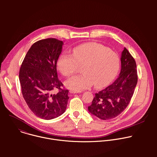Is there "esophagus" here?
Listing matches in <instances>:
<instances>
[{
	"instance_id": "1",
	"label": "esophagus",
	"mask_w": 157,
	"mask_h": 157,
	"mask_svg": "<svg viewBox=\"0 0 157 157\" xmlns=\"http://www.w3.org/2000/svg\"><path fill=\"white\" fill-rule=\"evenodd\" d=\"M70 93H71V94H76V93H80L81 91H71V90H70Z\"/></svg>"
}]
</instances>
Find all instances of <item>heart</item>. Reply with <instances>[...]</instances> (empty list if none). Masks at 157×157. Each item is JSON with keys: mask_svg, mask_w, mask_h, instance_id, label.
Returning <instances> with one entry per match:
<instances>
[{"mask_svg": "<svg viewBox=\"0 0 157 157\" xmlns=\"http://www.w3.org/2000/svg\"><path fill=\"white\" fill-rule=\"evenodd\" d=\"M78 64H83L84 73L74 76L64 82L65 86L75 91H81L92 86H107L116 76L119 67L118 55L101 44L89 42L75 47L71 54L63 53L57 61V68L64 76L74 74Z\"/></svg>", "mask_w": 157, "mask_h": 157, "instance_id": "b5f03b06", "label": "heart"}]
</instances>
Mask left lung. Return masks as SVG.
<instances>
[{
  "label": "left lung",
  "mask_w": 157,
  "mask_h": 157,
  "mask_svg": "<svg viewBox=\"0 0 157 157\" xmlns=\"http://www.w3.org/2000/svg\"><path fill=\"white\" fill-rule=\"evenodd\" d=\"M119 78L103 90L96 93L88 110L102 120L115 118L128 105L138 81L135 59L126 48L122 52Z\"/></svg>",
  "instance_id": "obj_1"
}]
</instances>
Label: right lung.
Returning a JSON list of instances; mask_svg holds the SVG:
<instances>
[{"instance_id":"add662e5","label":"right lung","mask_w":157,"mask_h":157,"mask_svg":"<svg viewBox=\"0 0 157 157\" xmlns=\"http://www.w3.org/2000/svg\"><path fill=\"white\" fill-rule=\"evenodd\" d=\"M63 43L47 38L33 43L21 64V93L30 109L41 119L50 120L63 114L69 99L68 89L58 79L56 64ZM59 89L52 94L53 89Z\"/></svg>"}]
</instances>
